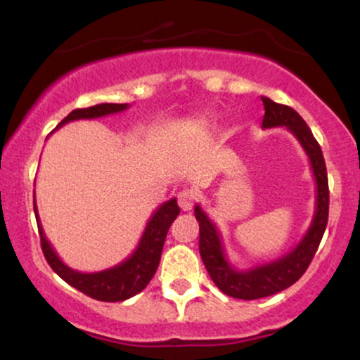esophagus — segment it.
<instances>
[{
    "mask_svg": "<svg viewBox=\"0 0 360 360\" xmlns=\"http://www.w3.org/2000/svg\"><path fill=\"white\" fill-rule=\"evenodd\" d=\"M195 203V193L191 190H184L179 193V205L184 211H190Z\"/></svg>",
    "mask_w": 360,
    "mask_h": 360,
    "instance_id": "1",
    "label": "esophagus"
}]
</instances>
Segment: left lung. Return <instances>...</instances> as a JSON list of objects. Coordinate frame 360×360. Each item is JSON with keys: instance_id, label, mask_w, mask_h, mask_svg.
I'll use <instances>...</instances> for the list:
<instances>
[{"instance_id": "1", "label": "left lung", "mask_w": 360, "mask_h": 360, "mask_svg": "<svg viewBox=\"0 0 360 360\" xmlns=\"http://www.w3.org/2000/svg\"><path fill=\"white\" fill-rule=\"evenodd\" d=\"M264 120L262 127H287L297 137L304 154L308 155L314 184H316V201L311 224L302 240L282 257L272 262L255 265L248 270L236 269L226 257L224 245L216 224L208 218L200 205L195 206V218L200 224V255L211 280L221 292L239 300H257L282 292L293 285L307 272L309 262L316 254L321 243L329 213V188L326 164H324L321 147L313 137L303 117L290 106L278 105L267 96H262Z\"/></svg>"}]
</instances>
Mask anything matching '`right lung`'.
Instances as JSON below:
<instances>
[{
	"label": "right lung",
	"mask_w": 360,
	"mask_h": 360,
	"mask_svg": "<svg viewBox=\"0 0 360 360\" xmlns=\"http://www.w3.org/2000/svg\"><path fill=\"white\" fill-rule=\"evenodd\" d=\"M129 105L122 103H101L83 110H73L67 117H63L56 129L65 126L67 122L78 121V120H95V117H103L108 115H116V112L126 111ZM34 213H36V221L39 228V236H41L42 252L46 255V260L51 265L62 280H65L73 288L80 290L82 293L88 297L100 300V302H124V300L134 297L142 292L154 277L157 267H159L162 249L169 233V228L174 223L176 216L180 213L176 200L172 198L165 203H162L159 208L154 211L150 219L147 221L144 233L141 236L139 244L134 252L129 257L122 260L121 264L115 267L100 270V272H78L68 267L67 264L62 262L56 250L49 243L46 234H44L41 219H39V211L36 205V191H34Z\"/></svg>",
	"instance_id": "obj_1"
}]
</instances>
